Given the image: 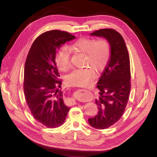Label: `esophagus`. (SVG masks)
<instances>
[{
  "label": "esophagus",
  "mask_w": 157,
  "mask_h": 157,
  "mask_svg": "<svg viewBox=\"0 0 157 157\" xmlns=\"http://www.w3.org/2000/svg\"><path fill=\"white\" fill-rule=\"evenodd\" d=\"M73 104H74V103H75V101H74V100H73Z\"/></svg>",
  "instance_id": "esophagus-1"
}]
</instances>
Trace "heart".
<instances>
[{"instance_id":"1","label":"heart","mask_w":157,"mask_h":157,"mask_svg":"<svg viewBox=\"0 0 157 157\" xmlns=\"http://www.w3.org/2000/svg\"><path fill=\"white\" fill-rule=\"evenodd\" d=\"M69 51L84 55L83 65L88 67L73 70L67 75L65 82L67 84L71 86L84 87L90 85L94 78V72L92 69L96 72L101 71L107 65L111 56L110 44L105 39L96 40L92 38H80L69 46ZM55 62L61 71H68L71 64L67 50L65 48L60 49L56 55Z\"/></svg>"}]
</instances>
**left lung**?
Segmentation results:
<instances>
[{
	"instance_id": "8db88e82",
	"label": "left lung",
	"mask_w": 157,
	"mask_h": 157,
	"mask_svg": "<svg viewBox=\"0 0 157 157\" xmlns=\"http://www.w3.org/2000/svg\"><path fill=\"white\" fill-rule=\"evenodd\" d=\"M104 38L111 47V57L107 67L97 82L99 90L95 100L98 113L89 118L93 128L104 129L121 118L128 103L130 85V62L128 49L121 35L113 29H101L90 34Z\"/></svg>"
}]
</instances>
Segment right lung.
Masks as SVG:
<instances>
[{
    "instance_id": "right-lung-1",
    "label": "right lung",
    "mask_w": 157,
    "mask_h": 157,
    "mask_svg": "<svg viewBox=\"0 0 157 157\" xmlns=\"http://www.w3.org/2000/svg\"><path fill=\"white\" fill-rule=\"evenodd\" d=\"M75 38L60 30L43 33L32 44L25 61L23 90L26 102L34 117L50 128L61 126L70 109L57 88L62 82L55 57L63 44Z\"/></svg>"
}]
</instances>
